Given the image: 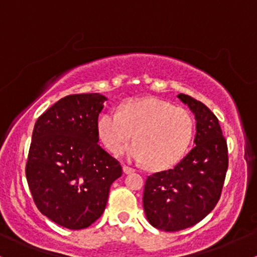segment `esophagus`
Returning <instances> with one entry per match:
<instances>
[{
  "label": "esophagus",
  "mask_w": 257,
  "mask_h": 257,
  "mask_svg": "<svg viewBox=\"0 0 257 257\" xmlns=\"http://www.w3.org/2000/svg\"><path fill=\"white\" fill-rule=\"evenodd\" d=\"M123 172H124L125 174H131V173H134L135 169L134 168L129 167V166H125V164H123Z\"/></svg>",
  "instance_id": "34e87169"
}]
</instances>
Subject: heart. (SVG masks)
<instances>
[{
  "mask_svg": "<svg viewBox=\"0 0 257 257\" xmlns=\"http://www.w3.org/2000/svg\"><path fill=\"white\" fill-rule=\"evenodd\" d=\"M194 131L190 112L155 98L126 101L120 112L107 111L98 119L99 138L108 151L118 155L135 138L126 155L152 170L178 163L190 149Z\"/></svg>",
  "mask_w": 257,
  "mask_h": 257,
  "instance_id": "heart-1",
  "label": "heart"
}]
</instances>
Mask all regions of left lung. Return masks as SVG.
<instances>
[{"mask_svg": "<svg viewBox=\"0 0 257 257\" xmlns=\"http://www.w3.org/2000/svg\"><path fill=\"white\" fill-rule=\"evenodd\" d=\"M178 98L196 117V147L173 169L146 179L144 210L153 227L176 232L198 223L219 202L228 168V150L219 119L192 96Z\"/></svg>", "mask_w": 257, "mask_h": 257, "instance_id": "8db88e82", "label": "left lung"}]
</instances>
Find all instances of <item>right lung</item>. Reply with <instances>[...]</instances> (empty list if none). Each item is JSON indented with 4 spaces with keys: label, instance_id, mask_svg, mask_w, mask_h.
Wrapping results in <instances>:
<instances>
[{
    "label": "right lung",
    "instance_id": "right-lung-1",
    "mask_svg": "<svg viewBox=\"0 0 257 257\" xmlns=\"http://www.w3.org/2000/svg\"><path fill=\"white\" fill-rule=\"evenodd\" d=\"M105 100L99 93L67 95L35 123L26 180L38 210L65 228L95 222L122 175L119 162L98 144Z\"/></svg>",
    "mask_w": 257,
    "mask_h": 257
}]
</instances>
